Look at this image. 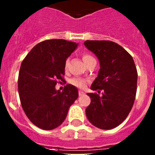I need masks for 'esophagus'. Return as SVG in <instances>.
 <instances>
[{
  "mask_svg": "<svg viewBox=\"0 0 155 155\" xmlns=\"http://www.w3.org/2000/svg\"><path fill=\"white\" fill-rule=\"evenodd\" d=\"M78 94H79V96H82V95H84V92L82 91H79Z\"/></svg>",
  "mask_w": 155,
  "mask_h": 155,
  "instance_id": "esophagus-1",
  "label": "esophagus"
}]
</instances>
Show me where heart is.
Listing matches in <instances>:
<instances>
[{
    "mask_svg": "<svg viewBox=\"0 0 155 155\" xmlns=\"http://www.w3.org/2000/svg\"><path fill=\"white\" fill-rule=\"evenodd\" d=\"M83 59V61H84V64L87 63L89 61L92 60V59H94L92 56L91 55H88V54H85V55L83 56L82 57ZM68 66V61H66L65 63V68H67ZM71 83L73 85L76 86V87H79V88H84V87L86 86V81L83 79H81V78H73L71 80Z\"/></svg>",
    "mask_w": 155,
    "mask_h": 155,
    "instance_id": "1",
    "label": "heart"
}]
</instances>
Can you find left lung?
Returning a JSON list of instances; mask_svg holds the SVG:
<instances>
[{"label": "left lung", "mask_w": 155, "mask_h": 155, "mask_svg": "<svg viewBox=\"0 0 155 155\" xmlns=\"http://www.w3.org/2000/svg\"><path fill=\"white\" fill-rule=\"evenodd\" d=\"M84 46L99 61L98 77L91 86L102 90V96L87 93L91 103L86 108L87 120L102 130H111L121 124L130 112L136 97L137 71L130 54L114 42L87 40Z\"/></svg>", "instance_id": "left-lung-1"}]
</instances>
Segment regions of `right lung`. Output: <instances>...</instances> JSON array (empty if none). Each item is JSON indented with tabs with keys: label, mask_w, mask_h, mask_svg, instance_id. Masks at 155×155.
Returning <instances> with one entry per match:
<instances>
[{
	"label": "right lung",
	"mask_w": 155,
	"mask_h": 155,
	"mask_svg": "<svg viewBox=\"0 0 155 155\" xmlns=\"http://www.w3.org/2000/svg\"><path fill=\"white\" fill-rule=\"evenodd\" d=\"M78 43L65 39H49L35 45L22 61L18 75L21 106L30 121L39 128L50 130L61 125L69 108L78 98V90L67 84L56 90L64 80L67 59Z\"/></svg>",
	"instance_id": "right-lung-1"
}]
</instances>
